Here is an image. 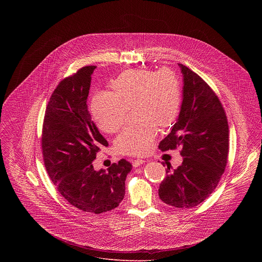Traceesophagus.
<instances>
[{"instance_id":"34e87169","label":"esophagus","mask_w":262,"mask_h":262,"mask_svg":"<svg viewBox=\"0 0 262 262\" xmlns=\"http://www.w3.org/2000/svg\"><path fill=\"white\" fill-rule=\"evenodd\" d=\"M145 162V160H143V159H135L134 161H133V166L134 167H138V166H140L142 163H144Z\"/></svg>"}]
</instances>
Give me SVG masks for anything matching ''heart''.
<instances>
[{
  "label": "heart",
  "mask_w": 262,
  "mask_h": 262,
  "mask_svg": "<svg viewBox=\"0 0 262 262\" xmlns=\"http://www.w3.org/2000/svg\"><path fill=\"white\" fill-rule=\"evenodd\" d=\"M112 92H99L91 110L99 128L106 133L119 131L129 109L141 120L128 126L116 139V148L124 155H142L152 148L158 126L172 125L180 114L182 84L177 73L168 68L156 72L130 70L111 83Z\"/></svg>",
  "instance_id": "heart-1"
}]
</instances>
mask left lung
Listing matches in <instances>:
<instances>
[{
    "label": "left lung",
    "instance_id": "1",
    "mask_svg": "<svg viewBox=\"0 0 262 262\" xmlns=\"http://www.w3.org/2000/svg\"><path fill=\"white\" fill-rule=\"evenodd\" d=\"M179 66L184 75L182 109L171 132L158 147L161 151L181 147L184 160L173 170L167 163V176L158 195L163 203L184 209L203 203L218 186L228 160L229 126L213 89L194 72Z\"/></svg>",
    "mask_w": 262,
    "mask_h": 262
}]
</instances>
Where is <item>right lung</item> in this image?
I'll return each instance as SVG.
<instances>
[{
	"label": "right lung",
	"instance_id": "add662e5",
	"mask_svg": "<svg viewBox=\"0 0 262 262\" xmlns=\"http://www.w3.org/2000/svg\"><path fill=\"white\" fill-rule=\"evenodd\" d=\"M96 68L83 67L59 81L45 110L41 146L46 171L59 193L80 211L101 214L122 202L132 164L121 159L107 171L94 169L98 152L109 146L86 107Z\"/></svg>",
	"mask_w": 262,
	"mask_h": 262
}]
</instances>
